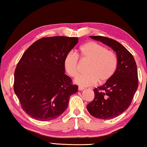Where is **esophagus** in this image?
Instances as JSON below:
<instances>
[{"label": "esophagus", "instance_id": "1", "mask_svg": "<svg viewBox=\"0 0 147 147\" xmlns=\"http://www.w3.org/2000/svg\"><path fill=\"white\" fill-rule=\"evenodd\" d=\"M78 90H79L80 91H83V90H84V88L81 87V86H79V87H78Z\"/></svg>", "mask_w": 147, "mask_h": 147}]
</instances>
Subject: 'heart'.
Segmentation results:
<instances>
[{"label":"heart","instance_id":"b5f03b06","mask_svg":"<svg viewBox=\"0 0 147 147\" xmlns=\"http://www.w3.org/2000/svg\"><path fill=\"white\" fill-rule=\"evenodd\" d=\"M78 56L83 61L89 62L86 74L77 76L75 84L81 87H89L98 82L104 83L115 74L118 66V59L113 51L107 50L104 46L94 41L88 42L80 47ZM69 52L65 55L63 65L65 71L71 77H76L79 73L78 57Z\"/></svg>","mask_w":147,"mask_h":147}]
</instances>
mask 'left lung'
Here are the masks:
<instances>
[{"label": "left lung", "mask_w": 147, "mask_h": 147, "mask_svg": "<svg viewBox=\"0 0 147 147\" xmlns=\"http://www.w3.org/2000/svg\"><path fill=\"white\" fill-rule=\"evenodd\" d=\"M90 37L111 47L117 56L115 74L103 86L94 90V100L87 105L94 117L111 119L123 113L131 104L138 85L136 63L132 54L119 42L102 36Z\"/></svg>", "instance_id": "obj_1"}]
</instances>
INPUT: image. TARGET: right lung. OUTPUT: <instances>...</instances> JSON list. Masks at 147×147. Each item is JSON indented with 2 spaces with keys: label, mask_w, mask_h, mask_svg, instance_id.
I'll return each instance as SVG.
<instances>
[{
  "label": "right lung",
  "mask_w": 147,
  "mask_h": 147,
  "mask_svg": "<svg viewBox=\"0 0 147 147\" xmlns=\"http://www.w3.org/2000/svg\"><path fill=\"white\" fill-rule=\"evenodd\" d=\"M78 42V37H44L23 53L15 71L14 91L31 118L48 121L67 109L78 86L65 74L63 60Z\"/></svg>",
  "instance_id": "right-lung-1"
}]
</instances>
